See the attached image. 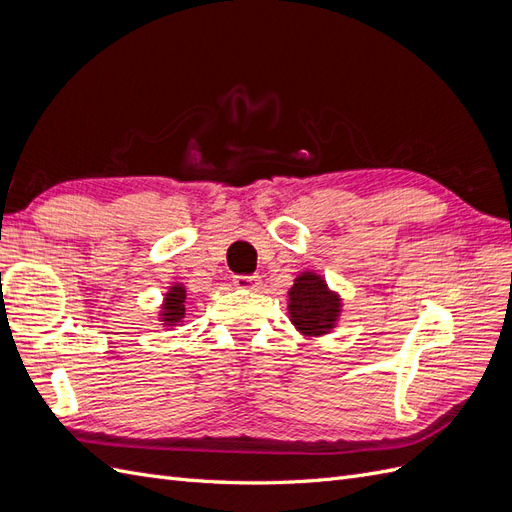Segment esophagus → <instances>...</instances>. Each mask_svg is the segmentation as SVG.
<instances>
[{
  "label": "esophagus",
  "instance_id": "esophagus-1",
  "mask_svg": "<svg viewBox=\"0 0 512 512\" xmlns=\"http://www.w3.org/2000/svg\"><path fill=\"white\" fill-rule=\"evenodd\" d=\"M235 286H239V288H256L258 284H260V277H256V275H235Z\"/></svg>",
  "mask_w": 512,
  "mask_h": 512
}]
</instances>
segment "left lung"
Masks as SVG:
<instances>
[{"label":"left lung","instance_id":"left-lung-1","mask_svg":"<svg viewBox=\"0 0 512 512\" xmlns=\"http://www.w3.org/2000/svg\"><path fill=\"white\" fill-rule=\"evenodd\" d=\"M290 318L305 335H322L333 329L339 314V299L327 290L318 275L303 273L288 292Z\"/></svg>","mask_w":512,"mask_h":512}]
</instances>
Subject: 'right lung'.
Returning <instances> with one entry per match:
<instances>
[{
	"instance_id": "1",
	"label": "right lung",
	"mask_w": 512,
	"mask_h": 512,
	"mask_svg": "<svg viewBox=\"0 0 512 512\" xmlns=\"http://www.w3.org/2000/svg\"><path fill=\"white\" fill-rule=\"evenodd\" d=\"M185 288L181 286H173L170 292L166 294L164 299V322H168L173 327L175 322H181L183 314H185Z\"/></svg>"
}]
</instances>
